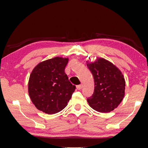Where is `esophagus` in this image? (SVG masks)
<instances>
[{"label":"esophagus","instance_id":"esophagus-1","mask_svg":"<svg viewBox=\"0 0 148 148\" xmlns=\"http://www.w3.org/2000/svg\"><path fill=\"white\" fill-rule=\"evenodd\" d=\"M76 88H77V89H78V90L82 89V85H78V86H76Z\"/></svg>","mask_w":148,"mask_h":148}]
</instances>
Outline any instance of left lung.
<instances>
[{"mask_svg": "<svg viewBox=\"0 0 148 148\" xmlns=\"http://www.w3.org/2000/svg\"><path fill=\"white\" fill-rule=\"evenodd\" d=\"M87 66L95 82L93 94L87 99L89 105L102 113L112 111L124 98L123 75L116 65L103 58H97L95 62L87 61Z\"/></svg>", "mask_w": 148, "mask_h": 148, "instance_id": "1", "label": "left lung"}]
</instances>
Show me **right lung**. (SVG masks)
Listing matches in <instances>:
<instances>
[{
	"label": "right lung",
	"mask_w": 148,
	"mask_h": 148,
	"mask_svg": "<svg viewBox=\"0 0 148 148\" xmlns=\"http://www.w3.org/2000/svg\"><path fill=\"white\" fill-rule=\"evenodd\" d=\"M69 58L56 57L40 62L30 75V99L38 110L47 114L58 113L67 106L76 86L65 74Z\"/></svg>",
	"instance_id": "right-lung-1"
}]
</instances>
